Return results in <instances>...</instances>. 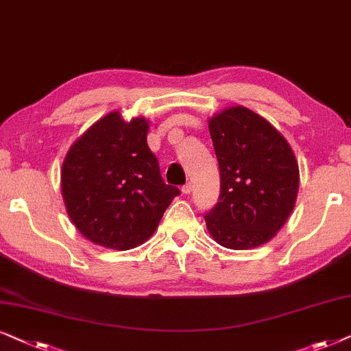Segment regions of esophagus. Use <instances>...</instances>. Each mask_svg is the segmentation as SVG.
Wrapping results in <instances>:
<instances>
[{
  "instance_id": "34e87169",
  "label": "esophagus",
  "mask_w": 351,
  "mask_h": 351,
  "mask_svg": "<svg viewBox=\"0 0 351 351\" xmlns=\"http://www.w3.org/2000/svg\"><path fill=\"white\" fill-rule=\"evenodd\" d=\"M181 191H183V194H191V191H193V184H191V183L184 184L183 188H181Z\"/></svg>"
}]
</instances>
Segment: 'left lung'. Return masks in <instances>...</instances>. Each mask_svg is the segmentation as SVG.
I'll list each match as a JSON object with an SVG mask.
<instances>
[{"instance_id": "1", "label": "left lung", "mask_w": 351, "mask_h": 351, "mask_svg": "<svg viewBox=\"0 0 351 351\" xmlns=\"http://www.w3.org/2000/svg\"><path fill=\"white\" fill-rule=\"evenodd\" d=\"M219 165V197L205 215L219 245L249 250L273 239L292 213L298 163L286 138L242 106L208 120Z\"/></svg>"}]
</instances>
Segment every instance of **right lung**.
Instances as JSON below:
<instances>
[{"instance_id":"1","label":"right lung","mask_w":351,"mask_h":351,"mask_svg":"<svg viewBox=\"0 0 351 351\" xmlns=\"http://www.w3.org/2000/svg\"><path fill=\"white\" fill-rule=\"evenodd\" d=\"M149 123L110 112L72 144L60 189L72 223L86 239L115 250L141 245L180 194L162 180L147 146Z\"/></svg>"}]
</instances>
